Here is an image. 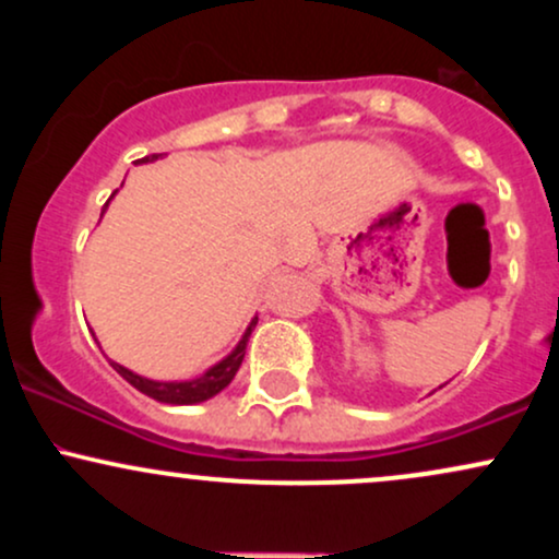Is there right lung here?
<instances>
[{
  "label": "right lung",
  "instance_id": "add662e5",
  "mask_svg": "<svg viewBox=\"0 0 559 559\" xmlns=\"http://www.w3.org/2000/svg\"><path fill=\"white\" fill-rule=\"evenodd\" d=\"M159 155H150V157H141V163H152V159H157ZM258 325V318L249 323L247 333H243V338L236 346L234 352L226 357V360H221L213 368L207 370L204 376L194 378V381H150V378H141L136 373H131V370L123 368V365L112 362V368L118 370L120 376L126 378L128 383H131L133 389H139L141 394L152 396V400L157 402H165V404H197V402H204L210 400V396H215L217 391H223L228 386L230 381H234L236 370L241 368V360L243 355H247V342L249 336H252V329Z\"/></svg>",
  "mask_w": 559,
  "mask_h": 559
}]
</instances>
